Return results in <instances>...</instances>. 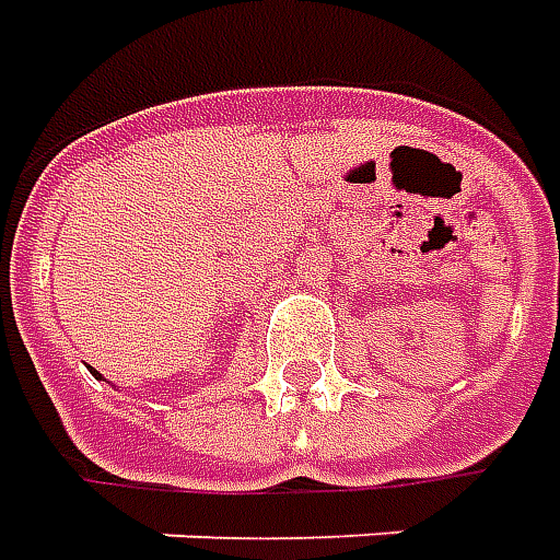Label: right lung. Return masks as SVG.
I'll return each instance as SVG.
<instances>
[{
    "mask_svg": "<svg viewBox=\"0 0 560 560\" xmlns=\"http://www.w3.org/2000/svg\"><path fill=\"white\" fill-rule=\"evenodd\" d=\"M93 374H96V371H93ZM96 376H98V374H96Z\"/></svg>",
    "mask_w": 560,
    "mask_h": 560,
    "instance_id": "obj_1",
    "label": "right lung"
}]
</instances>
